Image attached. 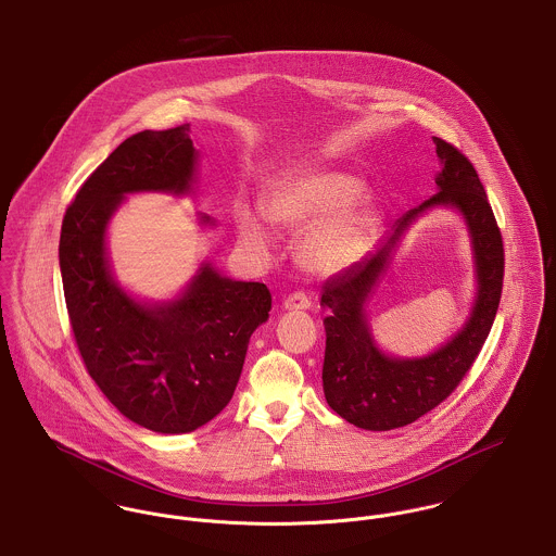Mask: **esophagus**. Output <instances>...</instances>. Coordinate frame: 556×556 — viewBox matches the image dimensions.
Listing matches in <instances>:
<instances>
[{"instance_id":"1","label":"esophagus","mask_w":556,"mask_h":556,"mask_svg":"<svg viewBox=\"0 0 556 556\" xmlns=\"http://www.w3.org/2000/svg\"><path fill=\"white\" fill-rule=\"evenodd\" d=\"M309 305H312V301H309V296L305 292H292L283 301V307L290 309V312L292 309H309Z\"/></svg>"}]
</instances>
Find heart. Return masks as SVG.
<instances>
[{
	"label": "heart",
	"mask_w": 556,
	"mask_h": 556,
	"mask_svg": "<svg viewBox=\"0 0 556 556\" xmlns=\"http://www.w3.org/2000/svg\"><path fill=\"white\" fill-rule=\"evenodd\" d=\"M358 191L361 182L352 176L309 169L277 182L264 198V213L283 231H301L316 222L299 244V262L312 273L334 275L358 262L380 229L374 206L352 204ZM238 229L247 242L266 244L257 215L240 211Z\"/></svg>",
	"instance_id": "obj_1"
}]
</instances>
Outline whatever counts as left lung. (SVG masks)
<instances>
[{"mask_svg":"<svg viewBox=\"0 0 556 556\" xmlns=\"http://www.w3.org/2000/svg\"><path fill=\"white\" fill-rule=\"evenodd\" d=\"M434 143L443 165L437 176L439 193L402 215L393 225L395 233L376 255L348 266L323 286V305L329 307L325 397L341 419L371 432L404 428L444 402L479 356L501 303L505 249L485 189L455 146L441 137H434ZM434 205H453L467 219L478 264V301L469 323L443 349L424 359H393L375 348L362 307L403 229Z\"/></svg>","mask_w":556,"mask_h":556,"instance_id":"1","label":"left lung"}]
</instances>
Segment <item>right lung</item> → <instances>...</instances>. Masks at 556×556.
I'll use <instances>...</instances> for the list:
<instances>
[{"mask_svg":"<svg viewBox=\"0 0 556 556\" xmlns=\"http://www.w3.org/2000/svg\"><path fill=\"white\" fill-rule=\"evenodd\" d=\"M195 161L189 124L124 139L81 185L60 233L64 299L84 365L126 419L159 434L193 432L229 404L249 337L273 301L264 283L231 281L211 264L180 299L161 305L137 303L113 281L105 231L122 198L187 193Z\"/></svg>","mask_w":556,"mask_h":556,"instance_id":"obj_1","label":"right lung"}]
</instances>
